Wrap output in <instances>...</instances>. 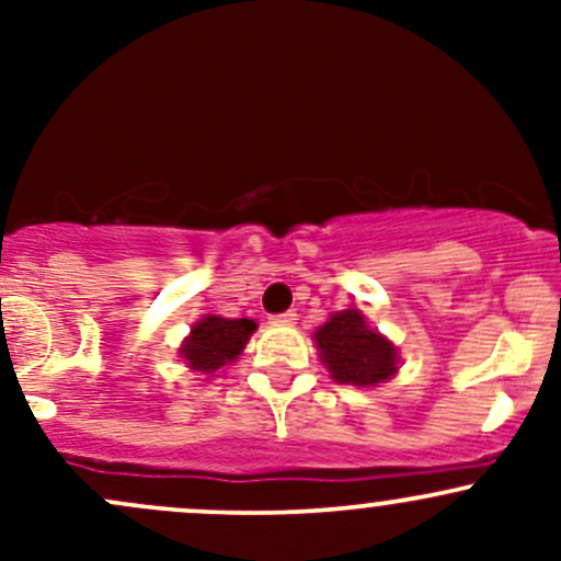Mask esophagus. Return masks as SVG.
Listing matches in <instances>:
<instances>
[{"label":"esophagus","mask_w":561,"mask_h":561,"mask_svg":"<svg viewBox=\"0 0 561 561\" xmlns=\"http://www.w3.org/2000/svg\"><path fill=\"white\" fill-rule=\"evenodd\" d=\"M296 309H287V312H282V314H274L271 317V320L274 322H285V325H290V322H296Z\"/></svg>","instance_id":"34e87169"}]
</instances>
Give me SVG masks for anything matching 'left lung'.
I'll return each instance as SVG.
<instances>
[{
  "mask_svg": "<svg viewBox=\"0 0 561 561\" xmlns=\"http://www.w3.org/2000/svg\"><path fill=\"white\" fill-rule=\"evenodd\" d=\"M317 350L331 377L342 386L369 388L386 382L396 371V347L366 325L364 314L336 312L314 333Z\"/></svg>",
  "mask_w": 561,
  "mask_h": 561,
  "instance_id": "8db88e82",
  "label": "left lung"
}]
</instances>
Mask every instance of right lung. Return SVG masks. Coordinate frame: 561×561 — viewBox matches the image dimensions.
<instances>
[{
  "label": "right lung",
  "instance_id": "right-lung-1",
  "mask_svg": "<svg viewBox=\"0 0 561 561\" xmlns=\"http://www.w3.org/2000/svg\"><path fill=\"white\" fill-rule=\"evenodd\" d=\"M252 331L254 322L247 317H241V320H225V317L214 314L203 317L181 347V358L195 371L211 377L214 371L236 360V355H241Z\"/></svg>",
  "mask_w": 561,
  "mask_h": 561
}]
</instances>
